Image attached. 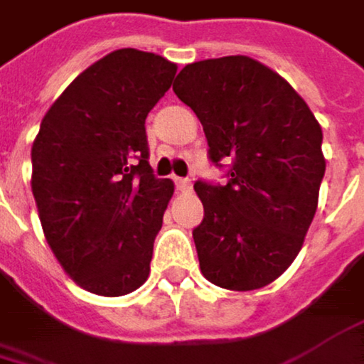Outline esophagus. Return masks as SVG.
Masks as SVG:
<instances>
[{
    "label": "esophagus",
    "instance_id": "esophagus-1",
    "mask_svg": "<svg viewBox=\"0 0 364 364\" xmlns=\"http://www.w3.org/2000/svg\"><path fill=\"white\" fill-rule=\"evenodd\" d=\"M174 183H176V190H178V192H183V194H188V192L192 190V181H190V178H176Z\"/></svg>",
    "mask_w": 364,
    "mask_h": 364
}]
</instances>
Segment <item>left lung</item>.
<instances>
[{
    "label": "left lung",
    "mask_w": 364,
    "mask_h": 364,
    "mask_svg": "<svg viewBox=\"0 0 364 364\" xmlns=\"http://www.w3.org/2000/svg\"><path fill=\"white\" fill-rule=\"evenodd\" d=\"M172 89L200 119L211 159L232 161L226 186L194 183L205 207L194 228L200 271L226 290L264 288L294 262L314 222L322 127L286 78L245 55L188 63Z\"/></svg>",
    "instance_id": "8db88e82"
}]
</instances>
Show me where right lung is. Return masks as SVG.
<instances>
[{"instance_id": "1", "label": "right lung", "mask_w": 364, "mask_h": 364, "mask_svg": "<svg viewBox=\"0 0 364 364\" xmlns=\"http://www.w3.org/2000/svg\"><path fill=\"white\" fill-rule=\"evenodd\" d=\"M176 63L119 48L80 72L46 110L31 146V192L48 247L87 292L123 296L149 277L174 194L146 161L144 119Z\"/></svg>"}]
</instances>
